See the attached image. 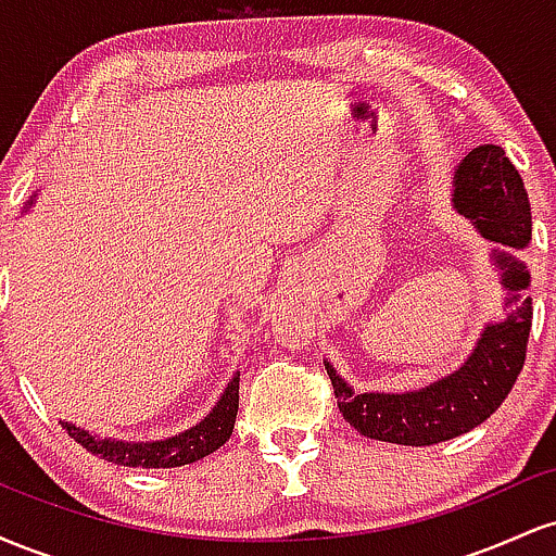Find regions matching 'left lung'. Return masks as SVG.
Wrapping results in <instances>:
<instances>
[{"mask_svg": "<svg viewBox=\"0 0 556 556\" xmlns=\"http://www.w3.org/2000/svg\"><path fill=\"white\" fill-rule=\"evenodd\" d=\"M452 206L494 242L491 266L500 271L507 316L481 329L463 366L407 392L358 394L324 361L342 418L368 439L429 446L468 433L502 405L526 363L533 305L526 298L531 274L518 251L531 242V203L502 146H476L460 159L452 177Z\"/></svg>", "mask_w": 556, "mask_h": 556, "instance_id": "1", "label": "left lung"}]
</instances>
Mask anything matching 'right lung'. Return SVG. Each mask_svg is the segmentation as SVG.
<instances>
[{
	"mask_svg": "<svg viewBox=\"0 0 556 556\" xmlns=\"http://www.w3.org/2000/svg\"><path fill=\"white\" fill-rule=\"evenodd\" d=\"M36 193L25 203V212L34 206ZM240 405V371L232 374L229 384L216 400V405L208 410L206 418L198 420L188 431L175 433V437L159 439V442H125V439L96 437V433L80 429V426L60 420L62 429L75 439L80 446L101 460L125 465V468H180L195 460H203L206 455L219 450L222 444L232 437L235 418H238Z\"/></svg>",
	"mask_w": 556,
	"mask_h": 556,
	"instance_id": "right-lung-1",
	"label": "right lung"
}]
</instances>
